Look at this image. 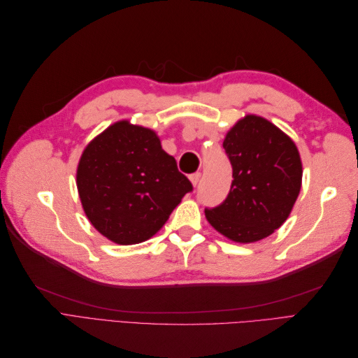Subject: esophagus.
Masks as SVG:
<instances>
[{"instance_id":"1","label":"esophagus","mask_w":358,"mask_h":358,"mask_svg":"<svg viewBox=\"0 0 358 358\" xmlns=\"http://www.w3.org/2000/svg\"><path fill=\"white\" fill-rule=\"evenodd\" d=\"M200 179H201V173H194V175H191V176H189V180H191V183H192L194 187H197V185H199Z\"/></svg>"}]
</instances>
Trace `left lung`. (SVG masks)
<instances>
[{
    "label": "left lung",
    "instance_id": "left-lung-1",
    "mask_svg": "<svg viewBox=\"0 0 358 358\" xmlns=\"http://www.w3.org/2000/svg\"><path fill=\"white\" fill-rule=\"evenodd\" d=\"M233 166V183L218 208L204 215L213 229L236 243L273 234L289 216L301 188L299 149L282 129L263 116L246 115L222 143Z\"/></svg>",
    "mask_w": 358,
    "mask_h": 358
}]
</instances>
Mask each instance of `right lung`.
<instances>
[{
	"label": "right lung",
	"mask_w": 358,
	"mask_h": 358,
	"mask_svg": "<svg viewBox=\"0 0 358 358\" xmlns=\"http://www.w3.org/2000/svg\"><path fill=\"white\" fill-rule=\"evenodd\" d=\"M76 185L86 218L117 245L150 239L192 191L154 129L127 119L107 127L86 145Z\"/></svg>",
	"instance_id": "obj_1"
}]
</instances>
